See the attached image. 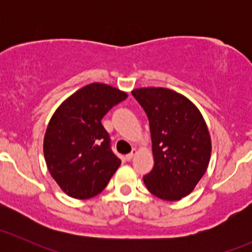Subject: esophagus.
I'll return each mask as SVG.
<instances>
[{"mask_svg":"<svg viewBox=\"0 0 252 252\" xmlns=\"http://www.w3.org/2000/svg\"><path fill=\"white\" fill-rule=\"evenodd\" d=\"M136 152H138V151H136V149H133V151H131L130 154H128V155H126V158L128 159V161H130V159L133 158L134 156H135V155H136Z\"/></svg>","mask_w":252,"mask_h":252,"instance_id":"34e87169","label":"esophagus"}]
</instances>
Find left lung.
<instances>
[{
  "label": "left lung",
  "instance_id": "8db88e82",
  "mask_svg": "<svg viewBox=\"0 0 252 252\" xmlns=\"http://www.w3.org/2000/svg\"><path fill=\"white\" fill-rule=\"evenodd\" d=\"M147 114L154 168L144 183L155 196L177 201L188 196L207 171L211 138L196 106L177 91L140 88L131 91Z\"/></svg>",
  "mask_w": 252,
  "mask_h": 252
}]
</instances>
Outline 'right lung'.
<instances>
[{
	"label": "right lung",
	"mask_w": 252,
	"mask_h": 252,
	"mask_svg": "<svg viewBox=\"0 0 252 252\" xmlns=\"http://www.w3.org/2000/svg\"><path fill=\"white\" fill-rule=\"evenodd\" d=\"M126 97V93L107 84H89L51 117L44 138L45 161L70 197L85 200L100 194L121 166L101 119Z\"/></svg>",
	"instance_id": "add662e5"
}]
</instances>
